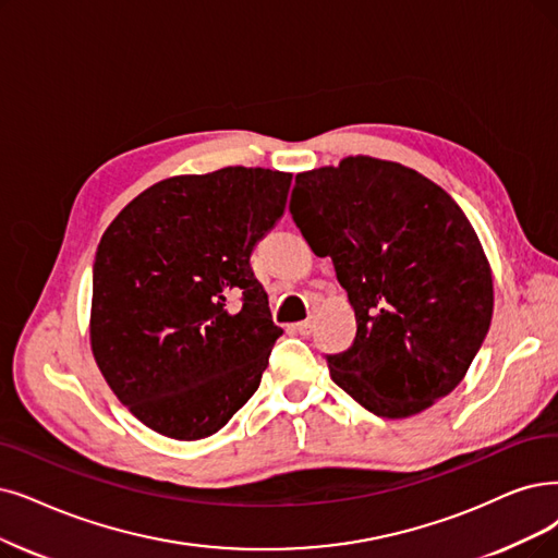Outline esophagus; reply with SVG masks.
<instances>
[{
	"mask_svg": "<svg viewBox=\"0 0 558 558\" xmlns=\"http://www.w3.org/2000/svg\"><path fill=\"white\" fill-rule=\"evenodd\" d=\"M295 329L302 333V337H306V333L314 331V318H306V320L298 323V325H295Z\"/></svg>",
	"mask_w": 558,
	"mask_h": 558,
	"instance_id": "obj_1",
	"label": "esophagus"
}]
</instances>
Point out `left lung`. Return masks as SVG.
<instances>
[{
  "label": "left lung",
  "instance_id": "obj_1",
  "mask_svg": "<svg viewBox=\"0 0 558 558\" xmlns=\"http://www.w3.org/2000/svg\"><path fill=\"white\" fill-rule=\"evenodd\" d=\"M291 215L348 291L356 337L331 380L385 418L449 396L493 320V270L460 206L418 171L356 155L295 175Z\"/></svg>",
  "mask_w": 558,
  "mask_h": 558
}]
</instances>
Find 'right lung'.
I'll return each instance as SVG.
<instances>
[{"label": "right lung", "instance_id": "1", "mask_svg": "<svg viewBox=\"0 0 558 558\" xmlns=\"http://www.w3.org/2000/svg\"><path fill=\"white\" fill-rule=\"evenodd\" d=\"M291 181L260 167L173 175L102 233L92 350L109 389L150 430L210 437L258 389L283 329L250 256L283 215Z\"/></svg>", "mask_w": 558, "mask_h": 558}]
</instances>
